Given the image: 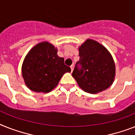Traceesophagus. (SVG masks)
<instances>
[{"mask_svg": "<svg viewBox=\"0 0 135 135\" xmlns=\"http://www.w3.org/2000/svg\"><path fill=\"white\" fill-rule=\"evenodd\" d=\"M70 68H71V71H73V69H74V65H71V66H70Z\"/></svg>", "mask_w": 135, "mask_h": 135, "instance_id": "34e87169", "label": "esophagus"}]
</instances>
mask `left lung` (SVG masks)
I'll return each instance as SVG.
<instances>
[{"mask_svg": "<svg viewBox=\"0 0 135 135\" xmlns=\"http://www.w3.org/2000/svg\"><path fill=\"white\" fill-rule=\"evenodd\" d=\"M79 61L76 63L72 76L85 92L96 94L112 85L115 65L105 47L94 40L88 39L79 47Z\"/></svg>", "mask_w": 135, "mask_h": 135, "instance_id": "obj_1", "label": "left lung"}]
</instances>
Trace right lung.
<instances>
[{"mask_svg":"<svg viewBox=\"0 0 135 135\" xmlns=\"http://www.w3.org/2000/svg\"><path fill=\"white\" fill-rule=\"evenodd\" d=\"M71 69L64 59L57 55L54 46L43 42L27 54L22 65V75L28 88L36 92L47 93L58 85L62 76Z\"/></svg>","mask_w":135,"mask_h":135,"instance_id":"right-lung-1","label":"right lung"}]
</instances>
